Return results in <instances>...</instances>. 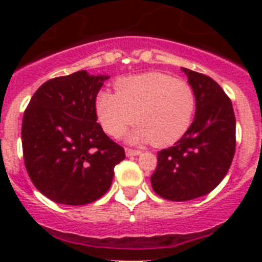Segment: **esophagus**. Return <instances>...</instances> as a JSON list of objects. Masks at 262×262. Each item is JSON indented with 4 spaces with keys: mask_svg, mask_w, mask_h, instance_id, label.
Returning a JSON list of instances; mask_svg holds the SVG:
<instances>
[{
    "mask_svg": "<svg viewBox=\"0 0 262 262\" xmlns=\"http://www.w3.org/2000/svg\"><path fill=\"white\" fill-rule=\"evenodd\" d=\"M125 154H126L127 158H132V156L140 155L141 152L137 151V149H130V148H125Z\"/></svg>",
    "mask_w": 262,
    "mask_h": 262,
    "instance_id": "esophagus-1",
    "label": "esophagus"
}]
</instances>
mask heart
Returning <instances> with one entry per match:
<instances>
[{"label":"heart","mask_w":262,"mask_h":262,"mask_svg":"<svg viewBox=\"0 0 262 262\" xmlns=\"http://www.w3.org/2000/svg\"><path fill=\"white\" fill-rule=\"evenodd\" d=\"M95 108L99 122L110 136H121L135 121L139 126L126 136L129 143L167 147L190 127L195 95L185 80L149 72L118 80L115 94L99 92Z\"/></svg>","instance_id":"heart-1"}]
</instances>
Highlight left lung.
<instances>
[{
  "label": "left lung",
  "instance_id": "obj_1",
  "mask_svg": "<svg viewBox=\"0 0 262 262\" xmlns=\"http://www.w3.org/2000/svg\"><path fill=\"white\" fill-rule=\"evenodd\" d=\"M195 95V115L187 132L158 152L151 177L156 194L170 201H189L208 194L227 174L235 154L232 103L211 77L182 68Z\"/></svg>",
  "mask_w": 262,
  "mask_h": 262
}]
</instances>
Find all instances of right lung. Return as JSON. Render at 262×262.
<instances>
[{"instance_id": "1", "label": "right lung", "mask_w": 262, "mask_h": 262, "mask_svg": "<svg viewBox=\"0 0 262 262\" xmlns=\"http://www.w3.org/2000/svg\"><path fill=\"white\" fill-rule=\"evenodd\" d=\"M108 76L79 71L42 84L24 111L21 143L31 181L47 199L85 205L111 186L125 151L96 122L95 100Z\"/></svg>"}]
</instances>
